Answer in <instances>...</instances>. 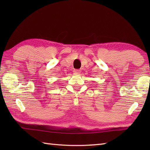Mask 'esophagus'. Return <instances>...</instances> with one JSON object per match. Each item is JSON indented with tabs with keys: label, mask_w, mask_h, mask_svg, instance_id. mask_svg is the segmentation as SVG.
Here are the masks:
<instances>
[{
	"label": "esophagus",
	"mask_w": 150,
	"mask_h": 150,
	"mask_svg": "<svg viewBox=\"0 0 150 150\" xmlns=\"http://www.w3.org/2000/svg\"><path fill=\"white\" fill-rule=\"evenodd\" d=\"M74 71V73H76V74H77V73H80V70H79V69H74V71Z\"/></svg>",
	"instance_id": "1"
}]
</instances>
